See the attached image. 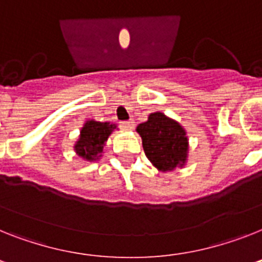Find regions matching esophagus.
Wrapping results in <instances>:
<instances>
[{"mask_svg":"<svg viewBox=\"0 0 262 262\" xmlns=\"http://www.w3.org/2000/svg\"><path fill=\"white\" fill-rule=\"evenodd\" d=\"M120 127L121 129H124V130H132V129L135 127V121H122V122H120Z\"/></svg>","mask_w":262,"mask_h":262,"instance_id":"esophagus-1","label":"esophagus"}]
</instances>
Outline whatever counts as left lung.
Here are the masks:
<instances>
[{
	"mask_svg": "<svg viewBox=\"0 0 262 262\" xmlns=\"http://www.w3.org/2000/svg\"><path fill=\"white\" fill-rule=\"evenodd\" d=\"M142 148L151 165L160 172H172L185 166L189 140L185 129L161 112L150 113L148 121L137 126Z\"/></svg>",
	"mask_w": 262,
	"mask_h": 262,
	"instance_id": "1",
	"label": "left lung"
}]
</instances>
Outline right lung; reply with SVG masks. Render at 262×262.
Listing matches in <instances>:
<instances>
[{"instance_id":"obj_1","label":"right lung","mask_w":262,"mask_h":262,"mask_svg":"<svg viewBox=\"0 0 262 262\" xmlns=\"http://www.w3.org/2000/svg\"><path fill=\"white\" fill-rule=\"evenodd\" d=\"M116 129V124L88 120L81 127L80 137L74 144L76 155L85 161L92 162L100 160L104 153L105 142Z\"/></svg>"}]
</instances>
